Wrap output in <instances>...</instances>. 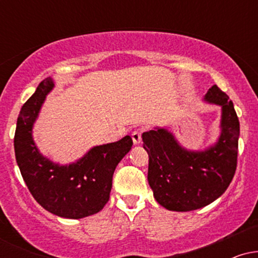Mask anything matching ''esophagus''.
I'll return each mask as SVG.
<instances>
[{
	"label": "esophagus",
	"instance_id": "obj_1",
	"mask_svg": "<svg viewBox=\"0 0 258 258\" xmlns=\"http://www.w3.org/2000/svg\"><path fill=\"white\" fill-rule=\"evenodd\" d=\"M132 141L135 146H137L142 142V131L141 130H136V131L132 132Z\"/></svg>",
	"mask_w": 258,
	"mask_h": 258
}]
</instances>
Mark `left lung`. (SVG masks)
Instances as JSON below:
<instances>
[{"label": "left lung", "mask_w": 258, "mask_h": 258, "mask_svg": "<svg viewBox=\"0 0 258 258\" xmlns=\"http://www.w3.org/2000/svg\"><path fill=\"white\" fill-rule=\"evenodd\" d=\"M204 100L221 106L220 136L206 149H186L164 127L142 135L149 155L148 182L155 200L170 211H193L214 203L235 173L240 126L233 102L216 85Z\"/></svg>", "instance_id": "1"}]
</instances>
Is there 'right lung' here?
<instances>
[{
	"label": "right lung",
	"mask_w": 258,
	"mask_h": 258,
	"mask_svg": "<svg viewBox=\"0 0 258 258\" xmlns=\"http://www.w3.org/2000/svg\"><path fill=\"white\" fill-rule=\"evenodd\" d=\"M53 88L54 81L47 78L23 105L14 136L16 160L25 184L44 210L59 217L79 220L97 214L108 203L112 174L133 142L125 136L114 143L96 146L67 165L42 155L32 137V128Z\"/></svg>",
	"instance_id": "right-lung-1"
}]
</instances>
